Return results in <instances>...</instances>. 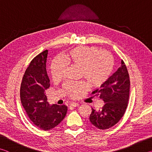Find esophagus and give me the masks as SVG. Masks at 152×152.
Masks as SVG:
<instances>
[{"mask_svg":"<svg viewBox=\"0 0 152 152\" xmlns=\"http://www.w3.org/2000/svg\"><path fill=\"white\" fill-rule=\"evenodd\" d=\"M77 106H78V103H76V102H71L69 105V107L71 108V107H76Z\"/></svg>","mask_w":152,"mask_h":152,"instance_id":"obj_1","label":"esophagus"}]
</instances>
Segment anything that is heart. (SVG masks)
Segmentation results:
<instances>
[{"mask_svg": "<svg viewBox=\"0 0 152 152\" xmlns=\"http://www.w3.org/2000/svg\"><path fill=\"white\" fill-rule=\"evenodd\" d=\"M67 64L80 69V76L86 80L90 86L99 87L106 82L111 75L114 66L112 56L97 47L80 46L70 50L63 59L58 57L51 65V74L53 80L62 78ZM88 86L83 81L68 82L64 89L70 96H75L86 91Z\"/></svg>", "mask_w": 152, "mask_h": 152, "instance_id": "heart-1", "label": "heart"}]
</instances>
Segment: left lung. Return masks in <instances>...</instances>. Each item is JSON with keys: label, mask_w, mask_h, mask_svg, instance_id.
<instances>
[{"label": "left lung", "mask_w": 152, "mask_h": 152, "mask_svg": "<svg viewBox=\"0 0 152 152\" xmlns=\"http://www.w3.org/2000/svg\"><path fill=\"white\" fill-rule=\"evenodd\" d=\"M129 89V76L122 60L121 67L102 84L101 88L92 92L104 102L101 110L92 108L89 117L92 125L99 129H107L116 125L127 109Z\"/></svg>", "instance_id": "1"}]
</instances>
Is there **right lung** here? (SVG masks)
<instances>
[{"label": "right lung", "mask_w": 152, "mask_h": 152, "mask_svg": "<svg viewBox=\"0 0 152 152\" xmlns=\"http://www.w3.org/2000/svg\"><path fill=\"white\" fill-rule=\"evenodd\" d=\"M48 50L33 59L25 72L20 88L21 104L30 120L44 131L56 127L67 113L66 105H50L45 91L50 86L46 70Z\"/></svg>", "instance_id": "add662e5"}]
</instances>
